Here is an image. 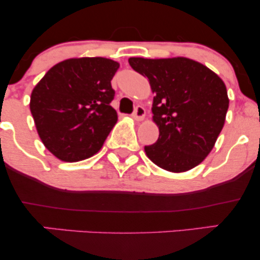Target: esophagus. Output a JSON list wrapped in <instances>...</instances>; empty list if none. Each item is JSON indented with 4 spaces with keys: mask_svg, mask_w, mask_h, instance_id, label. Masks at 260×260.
I'll list each match as a JSON object with an SVG mask.
<instances>
[{
    "mask_svg": "<svg viewBox=\"0 0 260 260\" xmlns=\"http://www.w3.org/2000/svg\"><path fill=\"white\" fill-rule=\"evenodd\" d=\"M132 116L138 121L143 120L145 116V109L142 105H137L136 107H134V111L132 113Z\"/></svg>",
    "mask_w": 260,
    "mask_h": 260,
    "instance_id": "esophagus-1",
    "label": "esophagus"
}]
</instances>
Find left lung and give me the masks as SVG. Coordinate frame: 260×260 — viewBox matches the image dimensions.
<instances>
[{"mask_svg": "<svg viewBox=\"0 0 260 260\" xmlns=\"http://www.w3.org/2000/svg\"><path fill=\"white\" fill-rule=\"evenodd\" d=\"M131 67L147 77L159 138L145 147L155 165L172 172L196 168L215 144L229 109L223 82L204 64L186 57H131Z\"/></svg>", "mask_w": 260, "mask_h": 260, "instance_id": "left-lung-1", "label": "left lung"}]
</instances>
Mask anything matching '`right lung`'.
Segmentation results:
<instances>
[{
    "label": "right lung",
    "instance_id": "add662e5",
    "mask_svg": "<svg viewBox=\"0 0 260 260\" xmlns=\"http://www.w3.org/2000/svg\"><path fill=\"white\" fill-rule=\"evenodd\" d=\"M120 64L104 57L66 59L47 71L30 96L39 137L63 161L96 154L117 122L111 80Z\"/></svg>",
    "mask_w": 260,
    "mask_h": 260
}]
</instances>
